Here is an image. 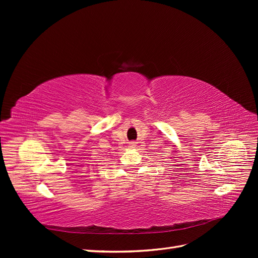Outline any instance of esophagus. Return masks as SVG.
Here are the masks:
<instances>
[{
    "mask_svg": "<svg viewBox=\"0 0 258 258\" xmlns=\"http://www.w3.org/2000/svg\"><path fill=\"white\" fill-rule=\"evenodd\" d=\"M136 146V142H131L130 143V147H135Z\"/></svg>",
    "mask_w": 258,
    "mask_h": 258,
    "instance_id": "obj_1",
    "label": "esophagus"
}]
</instances>
